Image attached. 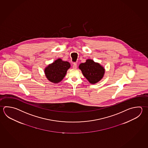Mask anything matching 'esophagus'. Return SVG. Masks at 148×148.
<instances>
[{"label": "esophagus", "instance_id": "esophagus-1", "mask_svg": "<svg viewBox=\"0 0 148 148\" xmlns=\"http://www.w3.org/2000/svg\"><path fill=\"white\" fill-rule=\"evenodd\" d=\"M73 68L74 69H76V68H77V64L75 63H74L73 65Z\"/></svg>", "mask_w": 148, "mask_h": 148}]
</instances>
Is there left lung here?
<instances>
[{
    "instance_id": "left-lung-1",
    "label": "left lung",
    "mask_w": 148,
    "mask_h": 148,
    "mask_svg": "<svg viewBox=\"0 0 148 148\" xmlns=\"http://www.w3.org/2000/svg\"><path fill=\"white\" fill-rule=\"evenodd\" d=\"M83 75L91 84H95L103 77L105 69L101 65L95 63L92 60H87L85 63L79 66Z\"/></svg>"
}]
</instances>
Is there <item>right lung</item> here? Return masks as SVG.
Listing matches in <instances>:
<instances>
[{
    "instance_id": "obj_1",
    "label": "right lung",
    "mask_w": 148,
    "mask_h": 148,
    "mask_svg": "<svg viewBox=\"0 0 148 148\" xmlns=\"http://www.w3.org/2000/svg\"><path fill=\"white\" fill-rule=\"evenodd\" d=\"M70 66L71 65L68 62L58 59L45 68V74L49 81L52 83H58L63 79Z\"/></svg>"
}]
</instances>
